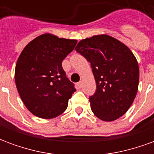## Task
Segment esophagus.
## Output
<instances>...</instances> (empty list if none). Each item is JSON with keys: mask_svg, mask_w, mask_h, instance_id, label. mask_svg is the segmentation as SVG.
<instances>
[{"mask_svg": "<svg viewBox=\"0 0 154 154\" xmlns=\"http://www.w3.org/2000/svg\"><path fill=\"white\" fill-rule=\"evenodd\" d=\"M77 86L79 87V88H81V87H82V82H77Z\"/></svg>", "mask_w": 154, "mask_h": 154, "instance_id": "obj_1", "label": "esophagus"}]
</instances>
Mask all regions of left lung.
<instances>
[{"instance_id":"obj_1","label":"left lung","mask_w":154,"mask_h":154,"mask_svg":"<svg viewBox=\"0 0 154 154\" xmlns=\"http://www.w3.org/2000/svg\"><path fill=\"white\" fill-rule=\"evenodd\" d=\"M75 50L92 68L97 90L89 101L95 116L112 121L125 115L139 87V65L130 49L116 38L101 35L81 40Z\"/></svg>"}]
</instances>
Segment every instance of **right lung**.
<instances>
[{"instance_id":"1","label":"right lung","mask_w":154,"mask_h":154,"mask_svg":"<svg viewBox=\"0 0 154 154\" xmlns=\"http://www.w3.org/2000/svg\"><path fill=\"white\" fill-rule=\"evenodd\" d=\"M76 44V39L44 34L23 49L15 66V80L22 101L33 115L52 119L66 110L76 88L62 63Z\"/></svg>"}]
</instances>
